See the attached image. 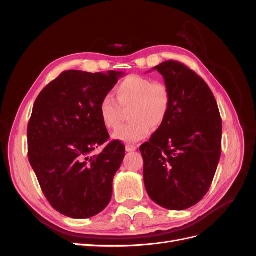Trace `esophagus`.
I'll list each match as a JSON object with an SVG mask.
<instances>
[{"mask_svg": "<svg viewBox=\"0 0 256 256\" xmlns=\"http://www.w3.org/2000/svg\"><path fill=\"white\" fill-rule=\"evenodd\" d=\"M136 145H126V152H136Z\"/></svg>", "mask_w": 256, "mask_h": 256, "instance_id": "34e87169", "label": "esophagus"}]
</instances>
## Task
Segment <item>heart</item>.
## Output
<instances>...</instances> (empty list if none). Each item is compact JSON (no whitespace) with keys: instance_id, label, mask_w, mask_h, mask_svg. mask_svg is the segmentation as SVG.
Masks as SVG:
<instances>
[{"instance_id":"1","label":"heart","mask_w":256,"mask_h":256,"mask_svg":"<svg viewBox=\"0 0 256 256\" xmlns=\"http://www.w3.org/2000/svg\"><path fill=\"white\" fill-rule=\"evenodd\" d=\"M116 100L108 94L99 104V114L108 129H118L122 122V109H131V122L114 134V138L126 143L143 140L152 128L159 129L166 122L172 106L168 85L146 76L130 74L115 88Z\"/></svg>"}]
</instances>
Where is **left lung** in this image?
Wrapping results in <instances>:
<instances>
[{"mask_svg":"<svg viewBox=\"0 0 256 256\" xmlns=\"http://www.w3.org/2000/svg\"><path fill=\"white\" fill-rule=\"evenodd\" d=\"M171 92L164 126L141 145L150 198L170 210L198 204L210 188L221 156L222 120L206 82L182 63L154 67Z\"/></svg>","mask_w":256,"mask_h":256,"instance_id":"left-lung-1","label":"left lung"}]
</instances>
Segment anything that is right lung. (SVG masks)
<instances>
[{
	"label": "right lung",
	"mask_w": 256,
	"mask_h": 256,
	"mask_svg": "<svg viewBox=\"0 0 256 256\" xmlns=\"http://www.w3.org/2000/svg\"><path fill=\"white\" fill-rule=\"evenodd\" d=\"M122 74L67 70L34 104L28 125V161L50 205L66 216L90 218L111 200L125 146L118 140L106 143L110 136L99 104ZM102 144L104 150L92 155Z\"/></svg>",
	"instance_id": "add662e5"
}]
</instances>
